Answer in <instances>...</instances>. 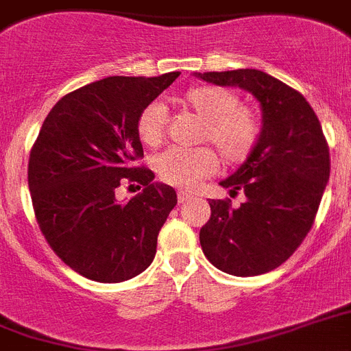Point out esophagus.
Here are the masks:
<instances>
[{
    "instance_id": "34e87169",
    "label": "esophagus",
    "mask_w": 351,
    "mask_h": 351,
    "mask_svg": "<svg viewBox=\"0 0 351 351\" xmlns=\"http://www.w3.org/2000/svg\"><path fill=\"white\" fill-rule=\"evenodd\" d=\"M191 199H193V195H191V193H188V191H184V190L178 191L179 204H184V202H188V200H191Z\"/></svg>"
}]
</instances>
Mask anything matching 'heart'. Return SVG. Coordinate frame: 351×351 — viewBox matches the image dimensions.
Instances as JSON below:
<instances>
[{"label": "heart", "mask_w": 351, "mask_h": 351, "mask_svg": "<svg viewBox=\"0 0 351 351\" xmlns=\"http://www.w3.org/2000/svg\"><path fill=\"white\" fill-rule=\"evenodd\" d=\"M173 103L202 121L197 140L215 145L223 163L247 161L259 142L261 125L248 108L241 106L236 92L217 85H199L173 99ZM165 108L147 104L136 119V134L145 147L156 149L165 140ZM218 167L217 154L208 147L169 149L156 160L161 181L172 186L191 190L197 182L211 176Z\"/></svg>", "instance_id": "1"}]
</instances>
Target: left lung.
<instances>
[{"mask_svg":"<svg viewBox=\"0 0 351 351\" xmlns=\"http://www.w3.org/2000/svg\"><path fill=\"white\" fill-rule=\"evenodd\" d=\"M197 77L239 86L261 104L259 142L220 186L241 190L245 202L209 200L211 217L200 229L202 252L213 266L236 277L271 271L293 256L311 230L330 176V154L318 117L300 92L277 77L238 69Z\"/></svg>","mask_w":351,"mask_h":351,"instance_id":"8db88e82","label":"left lung"}]
</instances>
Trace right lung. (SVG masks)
<instances>
[{"label": "right lung", "mask_w": 351, "mask_h": 351, "mask_svg": "<svg viewBox=\"0 0 351 351\" xmlns=\"http://www.w3.org/2000/svg\"><path fill=\"white\" fill-rule=\"evenodd\" d=\"M179 73L158 77L110 76L64 95L33 143L28 186L42 234L67 266L95 282L142 274L158 234L178 204L176 190L133 167L143 156L136 119ZM144 190L116 199L121 184Z\"/></svg>", "instance_id": "obj_1"}]
</instances>
